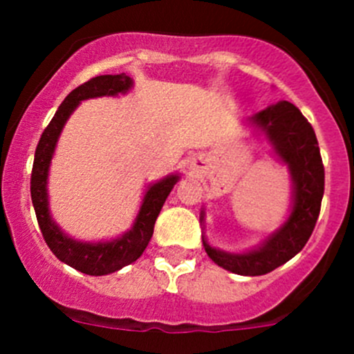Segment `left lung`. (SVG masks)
<instances>
[{
  "instance_id": "1",
  "label": "left lung",
  "mask_w": 354,
  "mask_h": 354,
  "mask_svg": "<svg viewBox=\"0 0 354 354\" xmlns=\"http://www.w3.org/2000/svg\"><path fill=\"white\" fill-rule=\"evenodd\" d=\"M248 124L270 143L278 161L289 168L292 187L289 216L261 245L246 252H223L209 245L205 236H202V243L209 257L223 270L243 277H261L301 252L314 232L324 193V167L314 129L290 102L268 106L250 117ZM204 221L205 211L202 209L200 223L204 225Z\"/></svg>"
}]
</instances>
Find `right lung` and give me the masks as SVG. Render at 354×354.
Listing matches in <instances>:
<instances>
[{"mask_svg":"<svg viewBox=\"0 0 354 354\" xmlns=\"http://www.w3.org/2000/svg\"><path fill=\"white\" fill-rule=\"evenodd\" d=\"M133 80L122 72V74H115V76L106 74V76L92 77L90 81L72 90L65 97V101L60 104L53 120L49 122V126L44 129L35 150L30 189L31 202L35 207L37 221H39V227L42 230L44 241L48 243L51 252L64 264L71 266V268L84 274H92V277L115 273V271L122 270L124 266L140 259L143 250L149 245L150 237L154 234V223L158 220L165 200L168 198L174 186L180 179L179 174H171L167 175L165 179L158 180V183L149 184L138 214L133 221V227L115 239H74L68 234H65L60 225L53 220L48 195L49 167H51V159L55 156L56 143H58V138H60L68 117L74 113V109L80 106L81 101L95 99V97H115L120 95V93H127L133 88Z\"/></svg>","mask_w":354,"mask_h":354,"instance_id":"1","label":"right lung"}]
</instances>
